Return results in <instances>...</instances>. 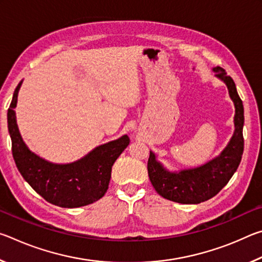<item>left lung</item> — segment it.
Instances as JSON below:
<instances>
[{"label":"left lung","mask_w":262,"mask_h":262,"mask_svg":"<svg viewBox=\"0 0 262 262\" xmlns=\"http://www.w3.org/2000/svg\"><path fill=\"white\" fill-rule=\"evenodd\" d=\"M215 76L225 83L229 96L234 105V132L229 143L219 156L203 165L171 172L157 161L150 150L148 174L156 192L167 200L198 205L207 201L220 192L229 183L241 164L244 151V106L238 96L236 84L221 67L212 68Z\"/></svg>","instance_id":"obj_1"}]
</instances>
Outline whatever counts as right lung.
<instances>
[{
	"mask_svg": "<svg viewBox=\"0 0 262 262\" xmlns=\"http://www.w3.org/2000/svg\"><path fill=\"white\" fill-rule=\"evenodd\" d=\"M20 81L15 89L8 110V129L11 137L12 156L25 181L52 205L62 208H78L98 201L107 192L111 171L117 158L129 144V137L98 145L76 162L56 164L31 151L21 139L17 126V98Z\"/></svg>",
	"mask_w": 262,
	"mask_h": 262,
	"instance_id": "right-lung-1",
	"label": "right lung"
}]
</instances>
